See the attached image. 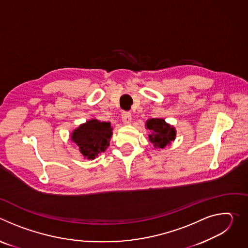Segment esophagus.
<instances>
[{
  "mask_svg": "<svg viewBox=\"0 0 248 248\" xmlns=\"http://www.w3.org/2000/svg\"><path fill=\"white\" fill-rule=\"evenodd\" d=\"M122 119L124 125H128L131 123V115L129 113H124L122 116Z\"/></svg>",
  "mask_w": 248,
  "mask_h": 248,
  "instance_id": "1",
  "label": "esophagus"
}]
</instances>
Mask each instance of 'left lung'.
Segmentation results:
<instances>
[{"mask_svg":"<svg viewBox=\"0 0 248 248\" xmlns=\"http://www.w3.org/2000/svg\"><path fill=\"white\" fill-rule=\"evenodd\" d=\"M145 127L151 131L148 139L156 149L169 146L175 139V128L166 123L164 119H149L145 123Z\"/></svg>","mask_w":248,"mask_h":248,"instance_id":"obj_1","label":"left lung"}]
</instances>
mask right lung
Instances as JSON below:
<instances>
[{"instance_id":"1","label":"right lung","mask_w":248,"mask_h":248,"mask_svg":"<svg viewBox=\"0 0 248 248\" xmlns=\"http://www.w3.org/2000/svg\"><path fill=\"white\" fill-rule=\"evenodd\" d=\"M113 135L111 123L92 119L73 130L70 140L77 144L80 154L87 160H94L105 152Z\"/></svg>"}]
</instances>
